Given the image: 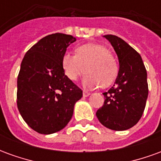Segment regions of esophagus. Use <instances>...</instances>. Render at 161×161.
I'll return each instance as SVG.
<instances>
[{
	"instance_id": "34e87169",
	"label": "esophagus",
	"mask_w": 161,
	"mask_h": 161,
	"mask_svg": "<svg viewBox=\"0 0 161 161\" xmlns=\"http://www.w3.org/2000/svg\"><path fill=\"white\" fill-rule=\"evenodd\" d=\"M90 95H91L90 92H87V91H83V96H84V97H89Z\"/></svg>"
}]
</instances>
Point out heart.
I'll return each instance as SVG.
<instances>
[{
    "label": "heart",
    "instance_id": "heart-1",
    "mask_svg": "<svg viewBox=\"0 0 161 161\" xmlns=\"http://www.w3.org/2000/svg\"><path fill=\"white\" fill-rule=\"evenodd\" d=\"M62 67L70 80L76 81L86 71L83 84L86 88L106 87L118 74L116 60L105 46L99 44H85L76 48V54L65 53L62 57Z\"/></svg>",
    "mask_w": 161,
    "mask_h": 161
}]
</instances>
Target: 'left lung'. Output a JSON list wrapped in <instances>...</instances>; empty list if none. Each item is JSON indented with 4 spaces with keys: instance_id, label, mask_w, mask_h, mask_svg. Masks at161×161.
Instances as JSON below:
<instances>
[{
    "instance_id": "obj_1",
    "label": "left lung",
    "mask_w": 161,
    "mask_h": 161,
    "mask_svg": "<svg viewBox=\"0 0 161 161\" xmlns=\"http://www.w3.org/2000/svg\"><path fill=\"white\" fill-rule=\"evenodd\" d=\"M117 54L119 71L115 84L103 93L104 103L96 115L106 128L122 131L142 116L148 96L147 70L141 55L115 35H104Z\"/></svg>"
}]
</instances>
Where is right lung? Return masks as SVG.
<instances>
[{
    "label": "right lung",
    "instance_id": "add662e5",
    "mask_svg": "<svg viewBox=\"0 0 161 161\" xmlns=\"http://www.w3.org/2000/svg\"><path fill=\"white\" fill-rule=\"evenodd\" d=\"M76 38L53 33L26 52L17 79V107L34 131L50 135L63 129L72 117L83 91L64 75L62 57Z\"/></svg>",
    "mask_w": 161,
    "mask_h": 161
}]
</instances>
